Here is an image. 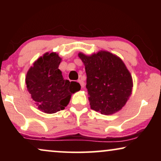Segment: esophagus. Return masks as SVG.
<instances>
[{
    "mask_svg": "<svg viewBox=\"0 0 161 161\" xmlns=\"http://www.w3.org/2000/svg\"><path fill=\"white\" fill-rule=\"evenodd\" d=\"M78 83H80V86H81V88H83V87H84V82H83V81L82 80H80H80H78Z\"/></svg>",
    "mask_w": 161,
    "mask_h": 161,
    "instance_id": "esophagus-1",
    "label": "esophagus"
}]
</instances>
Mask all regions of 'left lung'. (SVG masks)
Wrapping results in <instances>:
<instances>
[{
    "mask_svg": "<svg viewBox=\"0 0 161 161\" xmlns=\"http://www.w3.org/2000/svg\"><path fill=\"white\" fill-rule=\"evenodd\" d=\"M85 65L91 108L105 115L120 111L133 88V79L122 59L100 50L92 56L78 53Z\"/></svg>",
    "mask_w": 161,
    "mask_h": 161,
    "instance_id": "8db88e82",
    "label": "left lung"
}]
</instances>
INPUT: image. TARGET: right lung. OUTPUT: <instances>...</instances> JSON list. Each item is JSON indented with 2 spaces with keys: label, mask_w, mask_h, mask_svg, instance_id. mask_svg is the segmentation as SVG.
Instances as JSON below:
<instances>
[{
  "label": "right lung",
  "mask_w": 161,
  "mask_h": 161,
  "mask_svg": "<svg viewBox=\"0 0 161 161\" xmlns=\"http://www.w3.org/2000/svg\"><path fill=\"white\" fill-rule=\"evenodd\" d=\"M61 61L56 53H46L26 74L28 91L38 108L45 113L54 114L64 109L72 94L80 88L78 83L63 78L58 69Z\"/></svg>",
  "instance_id": "1"
}]
</instances>
